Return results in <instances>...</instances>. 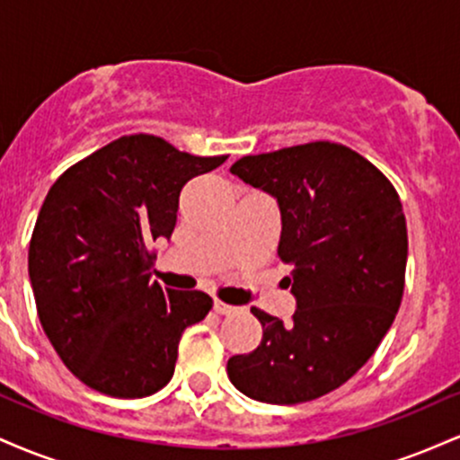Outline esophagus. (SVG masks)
I'll list each match as a JSON object with an SVG mask.
<instances>
[{
  "instance_id": "1",
  "label": "esophagus",
  "mask_w": 460,
  "mask_h": 460,
  "mask_svg": "<svg viewBox=\"0 0 460 460\" xmlns=\"http://www.w3.org/2000/svg\"><path fill=\"white\" fill-rule=\"evenodd\" d=\"M214 311L220 315H231V314H235L237 307H234V305H226V303H223V300H214Z\"/></svg>"
}]
</instances>
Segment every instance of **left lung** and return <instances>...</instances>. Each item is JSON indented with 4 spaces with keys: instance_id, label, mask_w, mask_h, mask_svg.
Returning a JSON list of instances; mask_svg holds the SVG:
<instances>
[{
    "instance_id": "left-lung-1",
    "label": "left lung",
    "mask_w": 460,
    "mask_h": 460,
    "mask_svg": "<svg viewBox=\"0 0 460 460\" xmlns=\"http://www.w3.org/2000/svg\"><path fill=\"white\" fill-rule=\"evenodd\" d=\"M231 172L277 199L296 311L283 324L252 307L261 344L231 357L226 374L260 402H309L355 376L394 324L409 252L402 203L372 162L337 142L244 155Z\"/></svg>"
}]
</instances>
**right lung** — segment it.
<instances>
[{
  "mask_svg": "<svg viewBox=\"0 0 460 460\" xmlns=\"http://www.w3.org/2000/svg\"><path fill=\"white\" fill-rule=\"evenodd\" d=\"M226 155L199 157L151 134L110 142L56 179L30 240L40 324L84 385L145 398L172 378L181 332L212 309L205 292L151 281V242L171 237L179 192Z\"/></svg>",
  "mask_w": 460,
  "mask_h": 460,
  "instance_id": "obj_1",
  "label": "right lung"
}]
</instances>
